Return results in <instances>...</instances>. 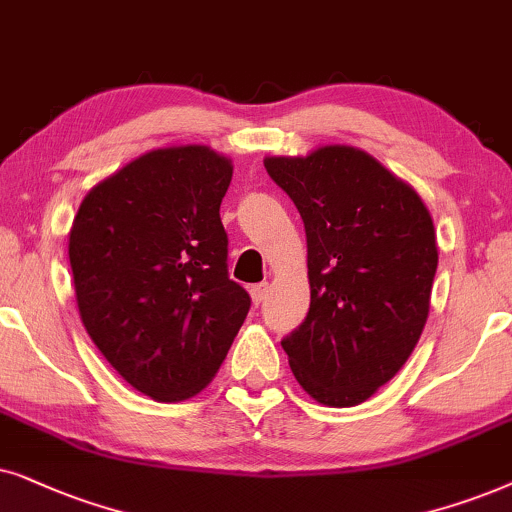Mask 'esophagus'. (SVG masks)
Instances as JSON below:
<instances>
[{
    "label": "esophagus",
    "mask_w": 512,
    "mask_h": 512,
    "mask_svg": "<svg viewBox=\"0 0 512 512\" xmlns=\"http://www.w3.org/2000/svg\"><path fill=\"white\" fill-rule=\"evenodd\" d=\"M269 292V285L267 283H260V285H252L250 288V297H252V304L260 306L264 302V297H267Z\"/></svg>",
    "instance_id": "esophagus-1"
}]
</instances>
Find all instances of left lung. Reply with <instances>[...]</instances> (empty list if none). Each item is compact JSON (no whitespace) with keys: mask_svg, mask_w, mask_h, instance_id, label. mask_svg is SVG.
I'll return each instance as SVG.
<instances>
[{"mask_svg":"<svg viewBox=\"0 0 512 512\" xmlns=\"http://www.w3.org/2000/svg\"><path fill=\"white\" fill-rule=\"evenodd\" d=\"M264 168L306 231L311 304L281 342L290 370L320 405L365 403L424 332L438 269L433 217L407 182L358 147L267 156Z\"/></svg>","mask_w":512,"mask_h":512,"instance_id":"1","label":"left lung"}]
</instances>
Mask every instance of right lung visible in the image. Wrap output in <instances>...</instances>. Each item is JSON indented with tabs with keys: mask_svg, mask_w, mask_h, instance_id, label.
Returning <instances> with one entry per match:
<instances>
[{
	"mask_svg": "<svg viewBox=\"0 0 512 512\" xmlns=\"http://www.w3.org/2000/svg\"><path fill=\"white\" fill-rule=\"evenodd\" d=\"M231 159L152 149L84 196L70 229L81 323L107 363L159 403L201 393L250 309L229 278L220 203Z\"/></svg>",
	"mask_w": 512,
	"mask_h": 512,
	"instance_id": "add662e5",
	"label": "right lung"
}]
</instances>
